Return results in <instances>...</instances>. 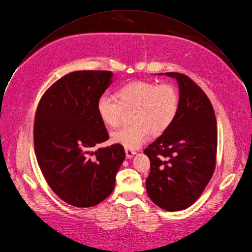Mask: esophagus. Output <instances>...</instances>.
<instances>
[{"mask_svg": "<svg viewBox=\"0 0 252 252\" xmlns=\"http://www.w3.org/2000/svg\"><path fill=\"white\" fill-rule=\"evenodd\" d=\"M125 153H126L127 158H131L136 155V152L133 150H130V149H125Z\"/></svg>", "mask_w": 252, "mask_h": 252, "instance_id": "obj_1", "label": "esophagus"}]
</instances>
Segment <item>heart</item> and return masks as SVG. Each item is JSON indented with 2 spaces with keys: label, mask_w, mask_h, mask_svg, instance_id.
Listing matches in <instances>:
<instances>
[{
  "label": "heart",
  "mask_w": 252,
  "mask_h": 252,
  "mask_svg": "<svg viewBox=\"0 0 252 252\" xmlns=\"http://www.w3.org/2000/svg\"><path fill=\"white\" fill-rule=\"evenodd\" d=\"M118 101L106 94L98 97L96 110L100 120L108 127L120 123L122 111L136 108L131 126L114 131L111 140L126 149L136 150L146 143L152 134L165 131L173 122L178 110V94L170 84L135 81L121 87Z\"/></svg>",
  "instance_id": "obj_1"
}]
</instances>
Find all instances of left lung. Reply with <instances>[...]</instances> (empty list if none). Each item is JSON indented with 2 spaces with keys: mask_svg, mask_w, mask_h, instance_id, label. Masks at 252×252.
Here are the masks:
<instances>
[{
  "mask_svg": "<svg viewBox=\"0 0 252 252\" xmlns=\"http://www.w3.org/2000/svg\"><path fill=\"white\" fill-rule=\"evenodd\" d=\"M175 79L178 110L171 125L144 151L151 161L146 189L159 208L180 211L191 206L210 181L216 165L217 121L205 93L187 76Z\"/></svg>",
  "mask_w": 252,
  "mask_h": 252,
  "instance_id": "left-lung-1",
  "label": "left lung"
}]
</instances>
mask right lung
<instances>
[{"mask_svg":"<svg viewBox=\"0 0 252 252\" xmlns=\"http://www.w3.org/2000/svg\"><path fill=\"white\" fill-rule=\"evenodd\" d=\"M112 82L109 71L72 72L46 91L36 110L39 167L55 194L75 207H93L107 198L125 158L119 144L95 151L109 139L96 102Z\"/></svg>","mask_w":252,"mask_h":252,"instance_id":"add662e5","label":"right lung"}]
</instances>
